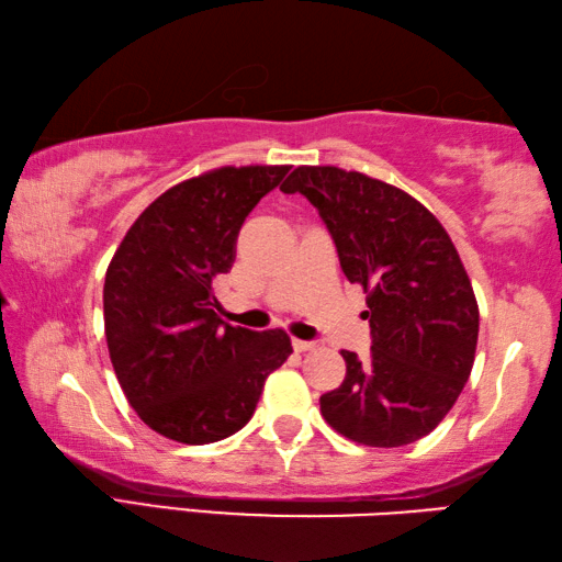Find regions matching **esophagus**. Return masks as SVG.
<instances>
[{"label": "esophagus", "instance_id": "34e87169", "mask_svg": "<svg viewBox=\"0 0 562 562\" xmlns=\"http://www.w3.org/2000/svg\"><path fill=\"white\" fill-rule=\"evenodd\" d=\"M313 348H316V342L293 338V350H296V352H308V350H313Z\"/></svg>", "mask_w": 562, "mask_h": 562}]
</instances>
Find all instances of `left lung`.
<instances>
[{
    "mask_svg": "<svg viewBox=\"0 0 562 562\" xmlns=\"http://www.w3.org/2000/svg\"><path fill=\"white\" fill-rule=\"evenodd\" d=\"M336 241L340 269L368 293L372 348L342 350L346 380L321 397L338 435L366 447H405L454 407L474 368L479 306L457 246L425 204L400 187L333 165L293 170Z\"/></svg>",
    "mask_w": 562,
    "mask_h": 562,
    "instance_id": "left-lung-1",
    "label": "left lung"
}]
</instances>
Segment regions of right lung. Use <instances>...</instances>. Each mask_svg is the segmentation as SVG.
Listing matches in <instances>:
<instances>
[{
	"mask_svg": "<svg viewBox=\"0 0 562 562\" xmlns=\"http://www.w3.org/2000/svg\"><path fill=\"white\" fill-rule=\"evenodd\" d=\"M289 165L220 167L170 187L127 229L105 271L115 378L147 427L212 445L251 419L263 382L293 352L283 330L216 316L212 281L232 269L246 216Z\"/></svg>",
	"mask_w": 562,
	"mask_h": 562,
	"instance_id": "obj_1",
	"label": "right lung"
}]
</instances>
